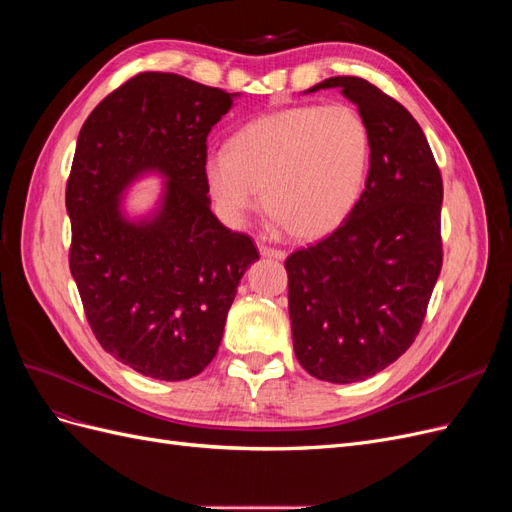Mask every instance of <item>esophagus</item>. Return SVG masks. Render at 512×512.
<instances>
[{"mask_svg":"<svg viewBox=\"0 0 512 512\" xmlns=\"http://www.w3.org/2000/svg\"><path fill=\"white\" fill-rule=\"evenodd\" d=\"M258 250L262 256H267V258H275V260L286 258V250H282V247H273L269 243H258Z\"/></svg>","mask_w":512,"mask_h":512,"instance_id":"34e87169","label":"esophagus"}]
</instances>
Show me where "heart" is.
<instances>
[{
  "label": "heart",
  "instance_id": "heart-1",
  "mask_svg": "<svg viewBox=\"0 0 512 512\" xmlns=\"http://www.w3.org/2000/svg\"><path fill=\"white\" fill-rule=\"evenodd\" d=\"M371 153L363 115L348 104H301L260 115L211 151L203 175L215 205L237 220L256 205L286 235L318 239L359 200Z\"/></svg>",
  "mask_w": 512,
  "mask_h": 512
}]
</instances>
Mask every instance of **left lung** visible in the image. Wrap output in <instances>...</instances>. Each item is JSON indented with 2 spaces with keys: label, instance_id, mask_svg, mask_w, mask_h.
I'll list each match as a JSON object with an SVG mask.
<instances>
[{
  "label": "left lung",
  "instance_id": "left-lung-1",
  "mask_svg": "<svg viewBox=\"0 0 512 512\" xmlns=\"http://www.w3.org/2000/svg\"><path fill=\"white\" fill-rule=\"evenodd\" d=\"M359 106L369 136L365 190L329 237L292 252L288 312L294 354L333 384L371 378L423 327L442 271V175L416 119L359 76H333Z\"/></svg>",
  "mask_w": 512,
  "mask_h": 512
}]
</instances>
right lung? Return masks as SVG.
<instances>
[{
  "mask_svg": "<svg viewBox=\"0 0 512 512\" xmlns=\"http://www.w3.org/2000/svg\"><path fill=\"white\" fill-rule=\"evenodd\" d=\"M235 96L173 72H141L83 123L66 185L70 273L100 346L156 380L198 376L218 354L250 235L215 218L207 136ZM145 169L169 177L163 211L130 225L118 194Z\"/></svg>",
  "mask_w": 512,
  "mask_h": 512,
  "instance_id": "obj_1",
  "label": "right lung"
}]
</instances>
